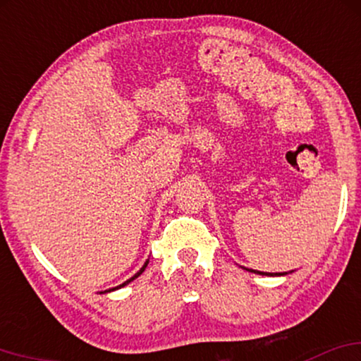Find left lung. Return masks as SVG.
<instances>
[{
    "mask_svg": "<svg viewBox=\"0 0 361 361\" xmlns=\"http://www.w3.org/2000/svg\"><path fill=\"white\" fill-rule=\"evenodd\" d=\"M250 272H254V274H260V275H274V274H267V272H259V270H252V269H250ZM275 275H282V274H275Z\"/></svg>",
    "mask_w": 361,
    "mask_h": 361,
    "instance_id": "1",
    "label": "left lung"
}]
</instances>
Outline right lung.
Segmentation results:
<instances>
[{
  "instance_id": "1",
  "label": "right lung",
  "mask_w": 361,
  "mask_h": 361,
  "mask_svg": "<svg viewBox=\"0 0 361 361\" xmlns=\"http://www.w3.org/2000/svg\"><path fill=\"white\" fill-rule=\"evenodd\" d=\"M147 264H149V262H146V264H144V265H142V269H140V270H139V272L134 275V277H130V279L128 280V282H124L123 285H119V287H116V288H121V287H124V285H128L129 282H133V280H134V279H137V277H139V275H140V274H142V272H144V270H146V267H147ZM116 288H111V290H116ZM111 290H106V292H111Z\"/></svg>"
}]
</instances>
